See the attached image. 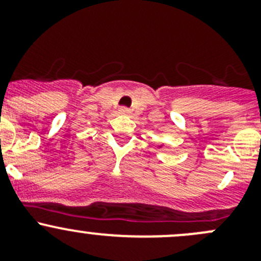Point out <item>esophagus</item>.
<instances>
[{"instance_id": "esophagus-1", "label": "esophagus", "mask_w": 261, "mask_h": 261, "mask_svg": "<svg viewBox=\"0 0 261 261\" xmlns=\"http://www.w3.org/2000/svg\"><path fill=\"white\" fill-rule=\"evenodd\" d=\"M119 113L120 114H124V115H128L130 113V109L129 108H127V107H122L119 109Z\"/></svg>"}]
</instances>
